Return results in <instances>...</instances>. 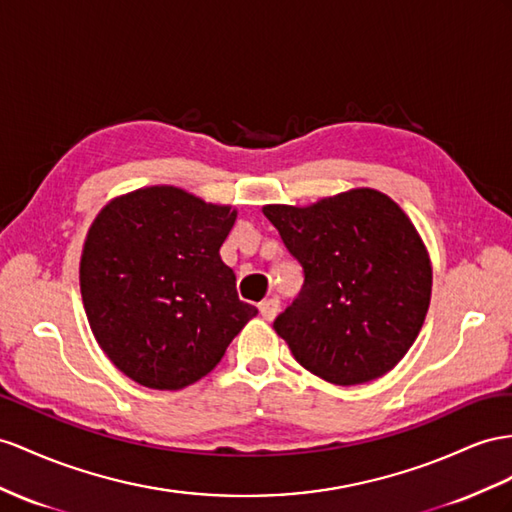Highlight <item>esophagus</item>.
Returning <instances> with one entry per match:
<instances>
[{
	"label": "esophagus",
	"instance_id": "1",
	"mask_svg": "<svg viewBox=\"0 0 512 512\" xmlns=\"http://www.w3.org/2000/svg\"><path fill=\"white\" fill-rule=\"evenodd\" d=\"M279 309H281L279 298H266V300H261V303H259V313H261V316H264L266 320H274V318H277Z\"/></svg>",
	"mask_w": 512,
	"mask_h": 512
}]
</instances>
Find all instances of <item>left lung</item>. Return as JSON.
<instances>
[{"mask_svg": "<svg viewBox=\"0 0 512 512\" xmlns=\"http://www.w3.org/2000/svg\"><path fill=\"white\" fill-rule=\"evenodd\" d=\"M305 283L274 331L305 370L333 385L387 374L409 352L430 305L426 246L398 203L372 188L309 207L266 205Z\"/></svg>", "mask_w": 512, "mask_h": 512, "instance_id": "1", "label": "left lung"}]
</instances>
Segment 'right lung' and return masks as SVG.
<instances>
[{"label": "right lung", "mask_w": 512, "mask_h": 512, "mask_svg": "<svg viewBox=\"0 0 512 512\" xmlns=\"http://www.w3.org/2000/svg\"><path fill=\"white\" fill-rule=\"evenodd\" d=\"M238 212L173 186L119 196L88 229L80 287L101 350L131 381L183 389L257 316L220 259Z\"/></svg>", "instance_id": "right-lung-1"}]
</instances>
